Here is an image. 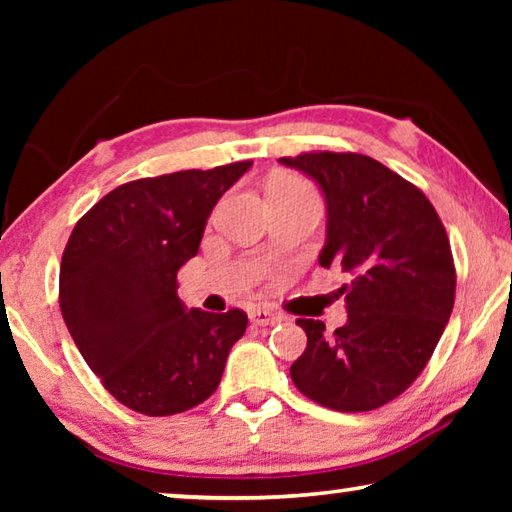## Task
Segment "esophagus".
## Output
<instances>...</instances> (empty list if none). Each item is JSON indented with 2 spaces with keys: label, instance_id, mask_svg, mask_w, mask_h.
<instances>
[{
  "label": "esophagus",
  "instance_id": "esophagus-1",
  "mask_svg": "<svg viewBox=\"0 0 512 512\" xmlns=\"http://www.w3.org/2000/svg\"><path fill=\"white\" fill-rule=\"evenodd\" d=\"M250 323L257 325V327H266V325H275L280 323V316L273 314L271 309H264V307H257L250 311Z\"/></svg>",
  "mask_w": 512,
  "mask_h": 512
}]
</instances>
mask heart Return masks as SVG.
I'll list each match as a JSON object with an SVG mask.
<instances>
[{"label":"heart","instance_id":"1","mask_svg":"<svg viewBox=\"0 0 512 512\" xmlns=\"http://www.w3.org/2000/svg\"><path fill=\"white\" fill-rule=\"evenodd\" d=\"M277 187H284V189H291V192H300V194H309V196H316L314 189H311L307 183H302V180H296V178H287L282 180L280 185Z\"/></svg>","mask_w":512,"mask_h":512}]
</instances>
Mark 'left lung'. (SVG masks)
<instances>
[{
    "instance_id": "8db88e82",
    "label": "left lung",
    "mask_w": 512,
    "mask_h": 512,
    "mask_svg": "<svg viewBox=\"0 0 512 512\" xmlns=\"http://www.w3.org/2000/svg\"><path fill=\"white\" fill-rule=\"evenodd\" d=\"M280 162L323 189L327 239L318 262L350 277L339 289L343 327L327 334L323 320H296L307 348L291 363L293 384L327 409H379L418 379L454 309L445 225L418 187L368 155L311 151Z\"/></svg>"
}]
</instances>
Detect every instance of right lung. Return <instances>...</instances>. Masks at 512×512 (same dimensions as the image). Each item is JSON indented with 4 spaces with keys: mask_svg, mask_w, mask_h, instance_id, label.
Masks as SVG:
<instances>
[{
    "mask_svg": "<svg viewBox=\"0 0 512 512\" xmlns=\"http://www.w3.org/2000/svg\"><path fill=\"white\" fill-rule=\"evenodd\" d=\"M250 164L131 180L74 225L60 262V311L85 363L128 409L162 418L205 402L246 332L241 309L187 311L178 271Z\"/></svg>",
    "mask_w": 512,
    "mask_h": 512,
    "instance_id": "1",
    "label": "right lung"
}]
</instances>
